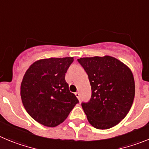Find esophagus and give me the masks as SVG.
Here are the masks:
<instances>
[{
	"label": "esophagus",
	"instance_id": "esophagus-1",
	"mask_svg": "<svg viewBox=\"0 0 149 149\" xmlns=\"http://www.w3.org/2000/svg\"><path fill=\"white\" fill-rule=\"evenodd\" d=\"M75 95H76V96L77 97L78 100H80V94L79 92H76V93H75Z\"/></svg>",
	"mask_w": 149,
	"mask_h": 149
}]
</instances>
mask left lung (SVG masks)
Listing matches in <instances>:
<instances>
[{
  "mask_svg": "<svg viewBox=\"0 0 149 149\" xmlns=\"http://www.w3.org/2000/svg\"><path fill=\"white\" fill-rule=\"evenodd\" d=\"M88 73L91 98L81 106L90 124L108 129L120 123L133 104L135 83L127 65L114 57H85L78 59Z\"/></svg>",
  "mask_w": 149,
  "mask_h": 149,
  "instance_id": "8db88e82",
  "label": "left lung"
}]
</instances>
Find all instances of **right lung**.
<instances>
[{
	"mask_svg": "<svg viewBox=\"0 0 149 149\" xmlns=\"http://www.w3.org/2000/svg\"><path fill=\"white\" fill-rule=\"evenodd\" d=\"M73 61V57L38 60L24 76L21 84L24 107L29 116L45 126L62 123L79 103L65 81V73Z\"/></svg>",
	"mask_w": 149,
	"mask_h": 149,
	"instance_id": "add662e5",
	"label": "right lung"
}]
</instances>
